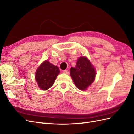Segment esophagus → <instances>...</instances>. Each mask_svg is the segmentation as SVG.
<instances>
[{
  "label": "esophagus",
  "instance_id": "1",
  "mask_svg": "<svg viewBox=\"0 0 134 134\" xmlns=\"http://www.w3.org/2000/svg\"><path fill=\"white\" fill-rule=\"evenodd\" d=\"M63 73L65 74H68L69 73V71L68 70H65L63 71Z\"/></svg>",
  "mask_w": 134,
  "mask_h": 134
}]
</instances>
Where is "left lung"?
I'll use <instances>...</instances> for the list:
<instances>
[{
	"label": "left lung",
	"mask_w": 134,
	"mask_h": 134,
	"mask_svg": "<svg viewBox=\"0 0 134 134\" xmlns=\"http://www.w3.org/2000/svg\"><path fill=\"white\" fill-rule=\"evenodd\" d=\"M70 73L76 87L81 90L87 88L95 80L96 75L95 68L86 57H79L75 67L70 68Z\"/></svg>",
	"instance_id": "obj_1"
}]
</instances>
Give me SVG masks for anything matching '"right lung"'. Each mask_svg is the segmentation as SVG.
I'll return each instance as SVG.
<instances>
[{
  "mask_svg": "<svg viewBox=\"0 0 134 134\" xmlns=\"http://www.w3.org/2000/svg\"><path fill=\"white\" fill-rule=\"evenodd\" d=\"M59 73L58 67L53 65L48 61H44L35 73V79L39 87L42 90H46L51 87Z\"/></svg>",
  "mask_w": 134,
  "mask_h": 134,
  "instance_id": "add662e5",
  "label": "right lung"
}]
</instances>
